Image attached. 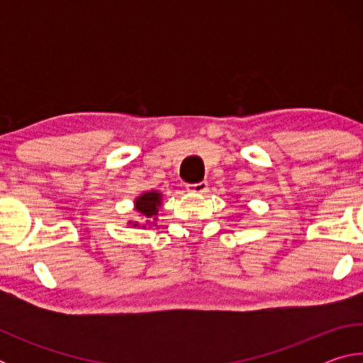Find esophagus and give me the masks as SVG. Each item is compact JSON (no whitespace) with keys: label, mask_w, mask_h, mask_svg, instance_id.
<instances>
[{"label":"esophagus","mask_w":363,"mask_h":363,"mask_svg":"<svg viewBox=\"0 0 363 363\" xmlns=\"http://www.w3.org/2000/svg\"><path fill=\"white\" fill-rule=\"evenodd\" d=\"M187 192L192 194H206L208 192V182H199V184H189Z\"/></svg>","instance_id":"esophagus-1"}]
</instances>
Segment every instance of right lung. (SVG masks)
<instances>
[{"label":"right lung","instance_id":"right-lung-1","mask_svg":"<svg viewBox=\"0 0 363 363\" xmlns=\"http://www.w3.org/2000/svg\"><path fill=\"white\" fill-rule=\"evenodd\" d=\"M163 205V194L158 190H145L140 195L134 199V210H136L140 216L145 218V223L139 224L138 220H128L130 227H147L150 224H155L158 210Z\"/></svg>","mask_w":363,"mask_h":363}]
</instances>
